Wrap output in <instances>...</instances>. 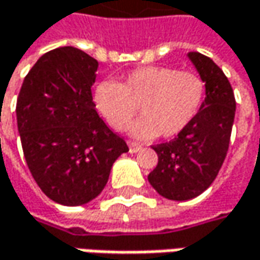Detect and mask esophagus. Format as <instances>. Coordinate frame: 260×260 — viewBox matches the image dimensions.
Segmentation results:
<instances>
[{
    "instance_id": "obj_1",
    "label": "esophagus",
    "mask_w": 260,
    "mask_h": 260,
    "mask_svg": "<svg viewBox=\"0 0 260 260\" xmlns=\"http://www.w3.org/2000/svg\"><path fill=\"white\" fill-rule=\"evenodd\" d=\"M140 150H141V146H140V144H137V143H129L131 153H137V152H140Z\"/></svg>"
}]
</instances>
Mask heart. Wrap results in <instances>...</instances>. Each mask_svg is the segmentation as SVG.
Listing matches in <instances>:
<instances>
[{"label":"heart","mask_w":260,"mask_h":260,"mask_svg":"<svg viewBox=\"0 0 260 260\" xmlns=\"http://www.w3.org/2000/svg\"><path fill=\"white\" fill-rule=\"evenodd\" d=\"M205 83L198 74L170 67H143L131 71L122 83L103 80L93 89V107L108 126L128 128L140 106L143 117L131 135L138 140L177 137L200 113Z\"/></svg>","instance_id":"obj_1"}]
</instances>
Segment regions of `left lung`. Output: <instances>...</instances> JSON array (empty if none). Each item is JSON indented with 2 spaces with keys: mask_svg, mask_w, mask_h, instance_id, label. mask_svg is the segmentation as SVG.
Masks as SVG:
<instances>
[{
  "mask_svg": "<svg viewBox=\"0 0 260 260\" xmlns=\"http://www.w3.org/2000/svg\"><path fill=\"white\" fill-rule=\"evenodd\" d=\"M189 60L205 83V98L193 122L170 143L154 146L157 165L149 183L164 198L187 201L207 190L223 164L235 117V98L223 71L198 52Z\"/></svg>",
  "mask_w": 260,
  "mask_h": 260,
  "instance_id": "8db88e82",
  "label": "left lung"
}]
</instances>
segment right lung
<instances>
[{
	"label": "right lung",
	"mask_w": 260,
	"mask_h": 260,
	"mask_svg": "<svg viewBox=\"0 0 260 260\" xmlns=\"http://www.w3.org/2000/svg\"><path fill=\"white\" fill-rule=\"evenodd\" d=\"M96 71L98 60L83 50L58 47L37 60L19 92L16 117L28 168L60 205L95 200L114 160L129 150L93 107Z\"/></svg>",
	"instance_id": "1"
}]
</instances>
